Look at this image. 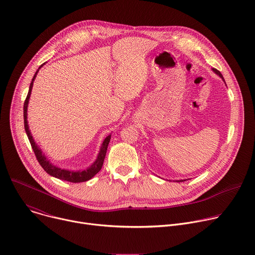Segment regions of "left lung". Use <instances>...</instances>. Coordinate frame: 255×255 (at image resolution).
<instances>
[{
    "instance_id": "1",
    "label": "left lung",
    "mask_w": 255,
    "mask_h": 255,
    "mask_svg": "<svg viewBox=\"0 0 255 255\" xmlns=\"http://www.w3.org/2000/svg\"><path fill=\"white\" fill-rule=\"evenodd\" d=\"M213 71H214V72H216V74H217L218 76H219L220 78H222V80L224 81V78H223V76L221 75V72H220L219 70H218V69H216V68H213ZM185 180H186V179H184V180H183V179H181V180H176V181H185Z\"/></svg>"
}]
</instances>
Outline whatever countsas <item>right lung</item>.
<instances>
[{"mask_svg": "<svg viewBox=\"0 0 255 255\" xmlns=\"http://www.w3.org/2000/svg\"><path fill=\"white\" fill-rule=\"evenodd\" d=\"M44 64V63H43ZM43 64H41L39 66V68L37 69V71L35 72V75L32 79V82L30 84V87H29V92H28V95L26 97V100L24 102V127H25V131H26V134L28 136V139L30 141V144L32 146V149L35 153V156L36 158H37L38 162L40 163V165L42 166V168L50 175L56 177V178H59V179H62V180H66V181H70V183H83V181H87L89 179H91L94 175H96L102 168L103 166V163H104V159H105V156H106V152H107V148H108V144L109 142H110V139H111V135H108L103 143H102V146H101V150L98 154V158L96 159V161L90 166L88 167L87 169L85 170H67V169H63V168H60V167H57L55 165H53L47 158L46 156L42 153L41 149L38 147V145L35 143L31 133H30V130H29V126H28V122H27V107H28V103H29V99H30V95H31V91H32V87H33V82L36 78V76H37L39 69L43 66Z\"/></svg>", "mask_w": 255, "mask_h": 255, "instance_id": "add662e5", "label": "right lung"}]
</instances>
